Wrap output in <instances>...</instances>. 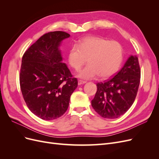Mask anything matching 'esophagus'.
Here are the masks:
<instances>
[{"instance_id": "obj_1", "label": "esophagus", "mask_w": 159, "mask_h": 159, "mask_svg": "<svg viewBox=\"0 0 159 159\" xmlns=\"http://www.w3.org/2000/svg\"><path fill=\"white\" fill-rule=\"evenodd\" d=\"M86 83V81H82V80H79L78 81V85H84Z\"/></svg>"}]
</instances>
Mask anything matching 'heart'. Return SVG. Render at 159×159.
I'll return each mask as SVG.
<instances>
[{
    "label": "heart",
    "instance_id": "obj_1",
    "mask_svg": "<svg viewBox=\"0 0 159 159\" xmlns=\"http://www.w3.org/2000/svg\"><path fill=\"white\" fill-rule=\"evenodd\" d=\"M88 58L89 64L81 69L77 76L91 80L99 75L106 79L119 69L123 59V49L117 41H110L98 36L84 38L78 44H74L68 52V61L75 70L80 69Z\"/></svg>",
    "mask_w": 159,
    "mask_h": 159
}]
</instances>
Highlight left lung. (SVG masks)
Wrapping results in <instances>:
<instances>
[{
  "label": "left lung",
  "instance_id": "left-lung-1",
  "mask_svg": "<svg viewBox=\"0 0 159 159\" xmlns=\"http://www.w3.org/2000/svg\"><path fill=\"white\" fill-rule=\"evenodd\" d=\"M140 78L138 57L131 55L112 79L96 85L97 92L91 101L93 108L103 118L116 119L121 116L135 99Z\"/></svg>",
  "mask_w": 159,
  "mask_h": 159
}]
</instances>
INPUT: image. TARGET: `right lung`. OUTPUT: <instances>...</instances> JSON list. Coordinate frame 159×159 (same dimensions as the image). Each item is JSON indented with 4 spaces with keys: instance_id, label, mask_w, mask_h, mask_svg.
<instances>
[{
    "instance_id": "obj_1",
    "label": "right lung",
    "mask_w": 159,
    "mask_h": 159,
    "mask_svg": "<svg viewBox=\"0 0 159 159\" xmlns=\"http://www.w3.org/2000/svg\"><path fill=\"white\" fill-rule=\"evenodd\" d=\"M70 36L62 31L46 33L24 54L20 85L30 111L44 120L63 115L69 106L70 96L78 87L70 70L62 62L60 46Z\"/></svg>"
}]
</instances>
